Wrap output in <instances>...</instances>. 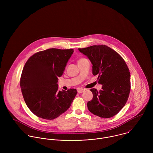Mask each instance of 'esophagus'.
I'll return each mask as SVG.
<instances>
[{
    "mask_svg": "<svg viewBox=\"0 0 153 153\" xmlns=\"http://www.w3.org/2000/svg\"><path fill=\"white\" fill-rule=\"evenodd\" d=\"M84 91H85V89H78V94H81V93H82Z\"/></svg>",
    "mask_w": 153,
    "mask_h": 153,
    "instance_id": "obj_1",
    "label": "esophagus"
}]
</instances>
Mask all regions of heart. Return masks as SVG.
Returning <instances> with one entry per match:
<instances>
[{
  "label": "heart",
  "instance_id": "b5f03b06",
  "mask_svg": "<svg viewBox=\"0 0 153 153\" xmlns=\"http://www.w3.org/2000/svg\"><path fill=\"white\" fill-rule=\"evenodd\" d=\"M84 59V58H81V59H79V60H78V62H79V61H81V60H82V59Z\"/></svg>",
  "mask_w": 153,
  "mask_h": 153
}]
</instances>
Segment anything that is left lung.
<instances>
[{"mask_svg": "<svg viewBox=\"0 0 153 153\" xmlns=\"http://www.w3.org/2000/svg\"><path fill=\"white\" fill-rule=\"evenodd\" d=\"M92 64V74L98 75L102 85L98 91L92 88L93 98L88 101V110L101 118H108L117 114L126 105L130 92V72L124 59L106 45H93L79 48Z\"/></svg>", "mask_w": 153, "mask_h": 153, "instance_id": "1", "label": "left lung"}]
</instances>
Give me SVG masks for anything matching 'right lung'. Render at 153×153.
Instances as JSON below:
<instances>
[{
	"mask_svg": "<svg viewBox=\"0 0 153 153\" xmlns=\"http://www.w3.org/2000/svg\"><path fill=\"white\" fill-rule=\"evenodd\" d=\"M73 52V49L51 48L33 54L26 62L20 86L26 105L37 117L53 120L70 107L76 89L58 91L57 82Z\"/></svg>",
	"mask_w": 153,
	"mask_h": 153,
	"instance_id": "right-lung-1",
	"label": "right lung"
}]
</instances>
